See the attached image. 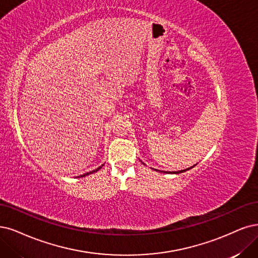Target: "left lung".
<instances>
[{"instance_id":"left-lung-1","label":"left lung","mask_w":258,"mask_h":258,"mask_svg":"<svg viewBox=\"0 0 258 258\" xmlns=\"http://www.w3.org/2000/svg\"><path fill=\"white\" fill-rule=\"evenodd\" d=\"M195 166H192V167H190V168H188V169H186V170H180V171H176V172H168V173H174V174H178V173H182V172H185V171H187V170H190L191 168H194ZM165 173H167V172H165Z\"/></svg>"}]
</instances>
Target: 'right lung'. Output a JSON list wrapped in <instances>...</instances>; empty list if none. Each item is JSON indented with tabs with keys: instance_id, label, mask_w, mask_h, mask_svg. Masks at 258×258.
Listing matches in <instances>:
<instances>
[{
	"instance_id": "obj_1",
	"label": "right lung",
	"mask_w": 258,
	"mask_h": 258,
	"mask_svg": "<svg viewBox=\"0 0 258 258\" xmlns=\"http://www.w3.org/2000/svg\"><path fill=\"white\" fill-rule=\"evenodd\" d=\"M102 168V166L101 167H99L98 169H95V170H93V171H90V172H87V173H85V174H83V175H81V176H79V177H82V176H86V175H88V174H90V173H93V172H97L98 170H100Z\"/></svg>"
}]
</instances>
